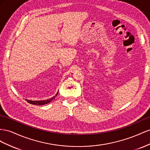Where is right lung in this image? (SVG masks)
Here are the masks:
<instances>
[{
	"instance_id": "add662e5",
	"label": "right lung",
	"mask_w": 150,
	"mask_h": 150,
	"mask_svg": "<svg viewBox=\"0 0 150 150\" xmlns=\"http://www.w3.org/2000/svg\"><path fill=\"white\" fill-rule=\"evenodd\" d=\"M58 93L56 94V96H54L53 97L51 98V99H48V100H39V101H33V100H28V99H25V100H26L28 103L29 104H33V105H44V104H48L49 103V102H50L51 100H53L55 97H56L57 95H58Z\"/></svg>"
}]
</instances>
